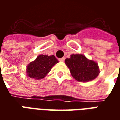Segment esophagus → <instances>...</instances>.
<instances>
[{
  "instance_id": "1",
  "label": "esophagus",
  "mask_w": 120,
  "mask_h": 120,
  "mask_svg": "<svg viewBox=\"0 0 120 120\" xmlns=\"http://www.w3.org/2000/svg\"><path fill=\"white\" fill-rule=\"evenodd\" d=\"M64 60H65V58L64 57L61 58L59 59V61H60V62H64Z\"/></svg>"
}]
</instances>
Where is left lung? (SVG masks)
Here are the masks:
<instances>
[{
    "label": "left lung",
    "mask_w": 120,
    "mask_h": 120,
    "mask_svg": "<svg viewBox=\"0 0 120 120\" xmlns=\"http://www.w3.org/2000/svg\"><path fill=\"white\" fill-rule=\"evenodd\" d=\"M65 62L73 78L79 82L93 80L99 74L97 64L82 55H71V58L65 59Z\"/></svg>",
    "instance_id": "1"
}]
</instances>
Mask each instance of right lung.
<instances>
[{"label": "right lung", "instance_id": "1", "mask_svg": "<svg viewBox=\"0 0 120 120\" xmlns=\"http://www.w3.org/2000/svg\"><path fill=\"white\" fill-rule=\"evenodd\" d=\"M58 62L54 55H40L31 62L27 68V73L30 78L40 80L44 78L54 65Z\"/></svg>", "mask_w": 120, "mask_h": 120}]
</instances>
